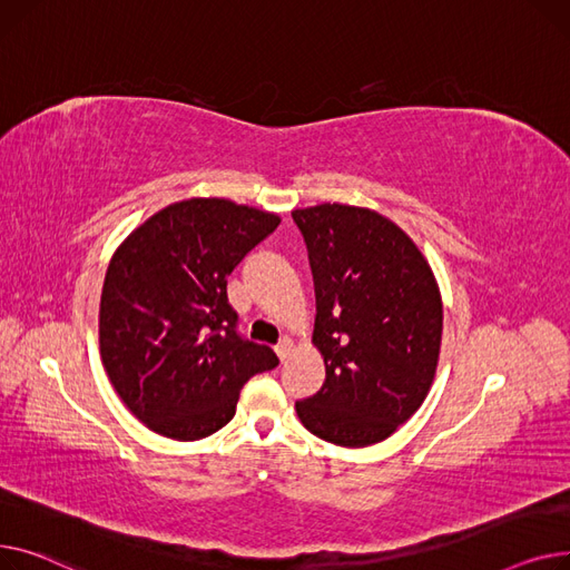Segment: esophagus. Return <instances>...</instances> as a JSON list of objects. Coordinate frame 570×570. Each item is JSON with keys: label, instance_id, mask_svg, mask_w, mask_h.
<instances>
[{"label": "esophagus", "instance_id": "34e87169", "mask_svg": "<svg viewBox=\"0 0 570 570\" xmlns=\"http://www.w3.org/2000/svg\"><path fill=\"white\" fill-rule=\"evenodd\" d=\"M289 352H292V341H289V338H283V341L276 345V354L281 356V361H287V358H289Z\"/></svg>", "mask_w": 570, "mask_h": 570}]
</instances>
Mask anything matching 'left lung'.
Instances as JSON below:
<instances>
[{
	"label": "left lung",
	"instance_id": "1",
	"mask_svg": "<svg viewBox=\"0 0 570 570\" xmlns=\"http://www.w3.org/2000/svg\"><path fill=\"white\" fill-rule=\"evenodd\" d=\"M315 283L313 343L322 389L296 400L315 438L377 444L425 400L442 345V296L407 234L377 212L317 205L292 212Z\"/></svg>",
	"mask_w": 570,
	"mask_h": 570
}]
</instances>
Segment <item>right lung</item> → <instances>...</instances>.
Masks as SVG:
<instances>
[{
	"label": "right lung",
	"instance_id": "right-lung-1",
	"mask_svg": "<svg viewBox=\"0 0 570 570\" xmlns=\"http://www.w3.org/2000/svg\"><path fill=\"white\" fill-rule=\"evenodd\" d=\"M281 218L220 197H193L154 214L117 248L100 294L106 373L149 430L193 442L237 412L244 384L278 365L244 338L227 276Z\"/></svg>",
	"mask_w": 570,
	"mask_h": 570
}]
</instances>
